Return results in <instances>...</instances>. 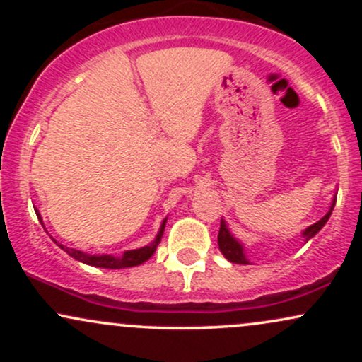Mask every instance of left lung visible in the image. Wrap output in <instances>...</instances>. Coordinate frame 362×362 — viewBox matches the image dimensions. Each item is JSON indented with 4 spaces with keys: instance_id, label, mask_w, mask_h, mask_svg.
I'll return each instance as SVG.
<instances>
[{
    "instance_id": "left-lung-1",
    "label": "left lung",
    "mask_w": 362,
    "mask_h": 362,
    "mask_svg": "<svg viewBox=\"0 0 362 362\" xmlns=\"http://www.w3.org/2000/svg\"><path fill=\"white\" fill-rule=\"evenodd\" d=\"M335 201H337V197L332 199V204H330V207H328L327 214L323 216L320 221L311 224V226H308L305 231H303L301 236L305 238V242H308L310 238H313V236L317 235L323 226H325L328 218H330L332 211H334ZM218 245H219V250H221L223 255L226 257L230 262H233V264H250V260L247 259V253H245L243 243L240 242L238 238H235L224 219H221V228H219V235H218Z\"/></svg>"
}]
</instances>
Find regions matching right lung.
Instances as JSON below:
<instances>
[{"label": "right lung", "mask_w": 362, "mask_h": 362, "mask_svg": "<svg viewBox=\"0 0 362 362\" xmlns=\"http://www.w3.org/2000/svg\"><path fill=\"white\" fill-rule=\"evenodd\" d=\"M34 209H35V207H34ZM35 214H37V218L40 219V223H42V218H40L39 211H37V209H35ZM165 224H167V218L161 221L160 231H158V235L155 236V240H153L151 243L146 245V247L136 248V250H126L120 257L109 255V253H102V255H91V253L76 250V248H68V247H64V245L57 243L54 238L52 240L57 245H59V247L66 253H68V255H71L74 260L83 262V264H86V265H93V267H102V269H126V267H134V265H141L143 262H146L149 257L153 255V253H155L156 247L161 242V236H163ZM42 226H44V223H42ZM44 230H45V228H44Z\"/></svg>", "instance_id": "obj_1"}]
</instances>
